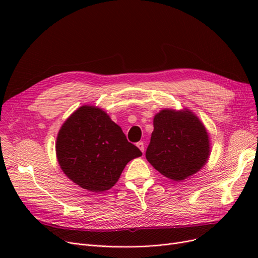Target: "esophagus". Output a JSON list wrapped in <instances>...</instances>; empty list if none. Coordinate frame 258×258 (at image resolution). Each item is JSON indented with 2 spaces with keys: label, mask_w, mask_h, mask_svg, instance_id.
Here are the masks:
<instances>
[{
  "label": "esophagus",
  "mask_w": 258,
  "mask_h": 258,
  "mask_svg": "<svg viewBox=\"0 0 258 258\" xmlns=\"http://www.w3.org/2000/svg\"><path fill=\"white\" fill-rule=\"evenodd\" d=\"M137 146L140 148V151H141L142 153H144L145 146H144V143H143V142H139V143H137Z\"/></svg>",
  "instance_id": "1"
}]
</instances>
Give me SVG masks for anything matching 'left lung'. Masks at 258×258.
Segmentation results:
<instances>
[{
  "label": "left lung",
  "instance_id": "8db88e82",
  "mask_svg": "<svg viewBox=\"0 0 258 258\" xmlns=\"http://www.w3.org/2000/svg\"><path fill=\"white\" fill-rule=\"evenodd\" d=\"M210 155L208 132L189 110H162L154 117V131L146 150V159L175 182L195 174Z\"/></svg>",
  "mask_w": 258,
  "mask_h": 258
}]
</instances>
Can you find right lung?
I'll list each match as a JSON object with an SVG mask.
<instances>
[{
    "mask_svg": "<svg viewBox=\"0 0 258 258\" xmlns=\"http://www.w3.org/2000/svg\"><path fill=\"white\" fill-rule=\"evenodd\" d=\"M56 153L64 174L82 188L100 192L113 187L141 151L104 111L83 105L62 124Z\"/></svg>",
    "mask_w": 258,
    "mask_h": 258,
    "instance_id": "1",
    "label": "right lung"
}]
</instances>
